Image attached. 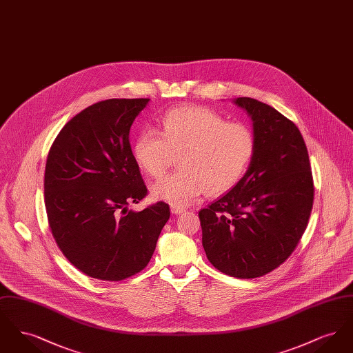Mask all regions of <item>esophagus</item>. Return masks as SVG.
<instances>
[{
  "label": "esophagus",
  "mask_w": 353,
  "mask_h": 353,
  "mask_svg": "<svg viewBox=\"0 0 353 353\" xmlns=\"http://www.w3.org/2000/svg\"><path fill=\"white\" fill-rule=\"evenodd\" d=\"M170 212H172V214H181V213H184L185 209L184 208H179V206H172L170 208Z\"/></svg>",
  "instance_id": "34e87169"
}]
</instances>
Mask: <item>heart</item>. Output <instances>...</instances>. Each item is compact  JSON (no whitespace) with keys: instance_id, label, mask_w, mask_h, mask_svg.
Segmentation results:
<instances>
[{"instance_id":"obj_1","label":"heart","mask_w":353,"mask_h":353,"mask_svg":"<svg viewBox=\"0 0 353 353\" xmlns=\"http://www.w3.org/2000/svg\"><path fill=\"white\" fill-rule=\"evenodd\" d=\"M255 151L252 130L228 123L219 112L188 105L167 112L160 134L143 130L134 143L137 164L152 177H160L179 154L180 170L151 186L152 197L172 206H188L202 193L219 196L243 176Z\"/></svg>"}]
</instances>
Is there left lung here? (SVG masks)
I'll use <instances>...</instances> for the list:
<instances>
[{"label":"left lung","instance_id":"left-lung-1","mask_svg":"<svg viewBox=\"0 0 353 353\" xmlns=\"http://www.w3.org/2000/svg\"><path fill=\"white\" fill-rule=\"evenodd\" d=\"M252 120L255 151L243 177L201 209L202 246L221 272L252 279L279 268L298 246L314 203L299 128L269 104L236 98Z\"/></svg>","mask_w":353,"mask_h":353}]
</instances>
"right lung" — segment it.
<instances>
[{
    "label": "right lung",
    "instance_id": "obj_1",
    "mask_svg": "<svg viewBox=\"0 0 353 353\" xmlns=\"http://www.w3.org/2000/svg\"><path fill=\"white\" fill-rule=\"evenodd\" d=\"M150 99H107L75 115L55 137L45 169L51 234L85 275L118 282L144 269L170 216L160 201L128 209L147 196L130 130Z\"/></svg>",
    "mask_w": 353,
    "mask_h": 353
}]
</instances>
